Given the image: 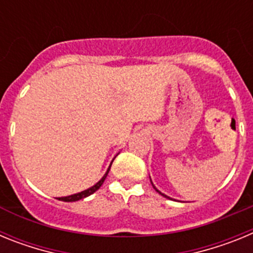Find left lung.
Masks as SVG:
<instances>
[{
    "label": "left lung",
    "mask_w": 253,
    "mask_h": 253,
    "mask_svg": "<svg viewBox=\"0 0 253 253\" xmlns=\"http://www.w3.org/2000/svg\"><path fill=\"white\" fill-rule=\"evenodd\" d=\"M151 182H152V181H151ZM152 186H153V187H154V185H153V184H152ZM154 189H156V187H154ZM156 191H157V193H158V194H161V195H162V196H165V198H169V196H167V195H165V194H162V193H161L160 190H157V189H156Z\"/></svg>",
    "instance_id": "obj_1"
}]
</instances>
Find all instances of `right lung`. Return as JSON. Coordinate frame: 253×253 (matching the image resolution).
Returning <instances> with one entry per match:
<instances>
[{
	"label": "right lung",
	"mask_w": 253,
	"mask_h": 253,
	"mask_svg": "<svg viewBox=\"0 0 253 253\" xmlns=\"http://www.w3.org/2000/svg\"><path fill=\"white\" fill-rule=\"evenodd\" d=\"M111 163H113V162H111ZM111 163H110V166H109V169H107L106 173H105V175H104V177H102L101 180H100L99 182H97V184L93 185L92 187L84 190V191H81V193H78V194H73V195L64 196V198H58V200H62V202H77V200H81V199L87 198V196H90L91 194H93V193H95V191H97V190H99L100 187H101V185L104 184L105 178H106L107 173H109V171H110Z\"/></svg>",
	"instance_id": "add662e5"
}]
</instances>
